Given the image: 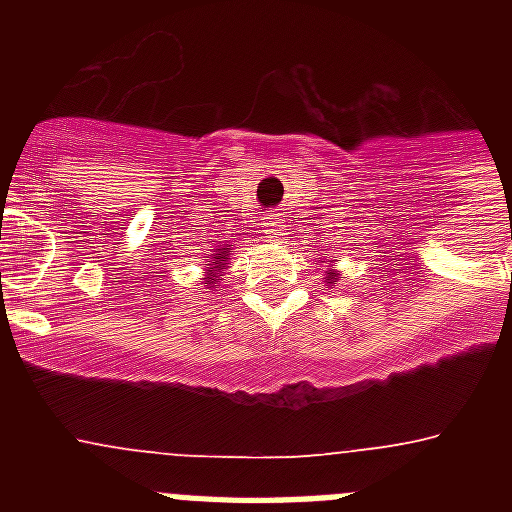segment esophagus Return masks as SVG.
<instances>
[{
	"mask_svg": "<svg viewBox=\"0 0 512 512\" xmlns=\"http://www.w3.org/2000/svg\"><path fill=\"white\" fill-rule=\"evenodd\" d=\"M264 235L269 241H282V235H287V225L282 223L279 215H269L264 223Z\"/></svg>",
	"mask_w": 512,
	"mask_h": 512,
	"instance_id": "esophagus-1",
	"label": "esophagus"
}]
</instances>
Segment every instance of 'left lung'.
I'll use <instances>...</instances> for the list:
<instances>
[{
  "label": "left lung",
  "mask_w": 512,
  "mask_h": 512,
  "mask_svg": "<svg viewBox=\"0 0 512 512\" xmlns=\"http://www.w3.org/2000/svg\"><path fill=\"white\" fill-rule=\"evenodd\" d=\"M325 256H328V253H325ZM338 277H341V274H338V269H336V264H333V261H330V269L325 271V287H330L333 289V284L338 282Z\"/></svg>",
  "instance_id": "8db88e82"
}]
</instances>
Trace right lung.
<instances>
[{
    "instance_id": "right-lung-1",
    "label": "right lung",
    "mask_w": 512,
    "mask_h": 512,
    "mask_svg": "<svg viewBox=\"0 0 512 512\" xmlns=\"http://www.w3.org/2000/svg\"><path fill=\"white\" fill-rule=\"evenodd\" d=\"M230 253H233V246H228V243H220L215 248H210V253H205L202 256V279H205V289H212L215 292L217 287H220V277L225 274V269H228V259H230Z\"/></svg>"
}]
</instances>
